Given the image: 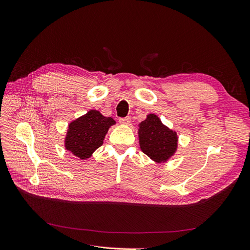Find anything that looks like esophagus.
<instances>
[{
	"mask_svg": "<svg viewBox=\"0 0 250 250\" xmlns=\"http://www.w3.org/2000/svg\"><path fill=\"white\" fill-rule=\"evenodd\" d=\"M119 122L121 124H124V125H128L130 122H131V118L130 117H126V118H121L119 120Z\"/></svg>",
	"mask_w": 250,
	"mask_h": 250,
	"instance_id": "obj_1",
	"label": "esophagus"
}]
</instances>
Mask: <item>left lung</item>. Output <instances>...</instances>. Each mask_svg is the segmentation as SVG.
<instances>
[{"label": "left lung", "mask_w": 250, "mask_h": 250, "mask_svg": "<svg viewBox=\"0 0 250 250\" xmlns=\"http://www.w3.org/2000/svg\"><path fill=\"white\" fill-rule=\"evenodd\" d=\"M141 150L156 163L167 162L177 149V133L165 126L156 115L150 113L139 125Z\"/></svg>", "instance_id": "8db88e82"}]
</instances>
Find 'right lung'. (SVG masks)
Instances as JSON below:
<instances>
[{
  "instance_id": "obj_1",
  "label": "right lung",
  "mask_w": 250,
  "mask_h": 250,
  "mask_svg": "<svg viewBox=\"0 0 250 250\" xmlns=\"http://www.w3.org/2000/svg\"><path fill=\"white\" fill-rule=\"evenodd\" d=\"M112 118L104 117L98 110H89L84 116L70 123L67 129L64 147L80 160L92 156L96 149L102 146L103 140L109 127L115 125Z\"/></svg>"
}]
</instances>
